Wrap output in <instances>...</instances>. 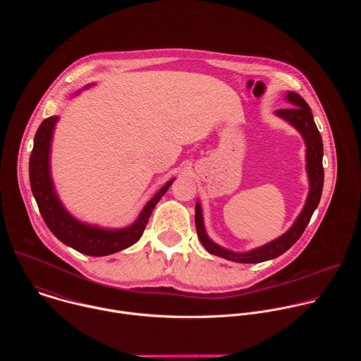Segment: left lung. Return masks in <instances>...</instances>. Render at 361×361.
<instances>
[{
  "mask_svg": "<svg viewBox=\"0 0 361 361\" xmlns=\"http://www.w3.org/2000/svg\"><path fill=\"white\" fill-rule=\"evenodd\" d=\"M287 99L294 104L290 109L277 110L276 114L293 124L302 135L305 145H307V171L308 178H310V192H308L307 201L301 214L293 224V227L279 237L277 240L260 247L255 248L250 252H233L228 250H224L214 244L207 234H205L204 224H202V214L200 204H195V228L197 235L204 245V248L209 252L223 257V259L235 262V263H262L267 262L276 257L286 252L304 233L308 221H310L314 210L322 198L323 191V183H324V169H323V140L320 135V131L317 130V126L314 123L313 114L310 107H308L307 102L302 99L301 95L295 92H288Z\"/></svg>",
  "mask_w": 361,
  "mask_h": 361,
  "instance_id": "8db88e82",
  "label": "left lung"
}]
</instances>
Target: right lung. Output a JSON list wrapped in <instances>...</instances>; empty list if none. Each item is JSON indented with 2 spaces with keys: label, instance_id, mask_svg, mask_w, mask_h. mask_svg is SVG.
Masks as SVG:
<instances>
[{
  "label": "right lung",
  "instance_id": "1",
  "mask_svg": "<svg viewBox=\"0 0 361 361\" xmlns=\"http://www.w3.org/2000/svg\"><path fill=\"white\" fill-rule=\"evenodd\" d=\"M57 121L59 117H49L41 123L34 137V147L30 157L31 190L47 227L64 244L92 257L109 255L133 245L142 235L154 207L174 180L169 181L147 202L138 220L127 228L102 230L78 223L64 210L49 176V141Z\"/></svg>",
  "mask_w": 361,
  "mask_h": 361
}]
</instances>
